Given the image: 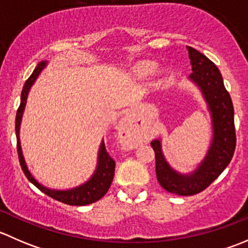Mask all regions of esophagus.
<instances>
[{
  "label": "esophagus",
  "mask_w": 248,
  "mask_h": 248,
  "mask_svg": "<svg viewBox=\"0 0 248 248\" xmlns=\"http://www.w3.org/2000/svg\"><path fill=\"white\" fill-rule=\"evenodd\" d=\"M119 137L124 144H132L134 140L133 129H132L131 120L128 117H124L119 124Z\"/></svg>",
  "instance_id": "obj_1"
}]
</instances>
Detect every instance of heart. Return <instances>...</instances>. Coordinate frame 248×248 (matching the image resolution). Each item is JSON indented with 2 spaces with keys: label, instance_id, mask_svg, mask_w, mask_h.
<instances>
[{
  "label": "heart",
  "instance_id": "1",
  "mask_svg": "<svg viewBox=\"0 0 248 248\" xmlns=\"http://www.w3.org/2000/svg\"><path fill=\"white\" fill-rule=\"evenodd\" d=\"M150 69H151V64L150 63H140L138 66L134 68V72H136L137 74H139V76H144V74L149 73Z\"/></svg>",
  "mask_w": 248,
  "mask_h": 248
}]
</instances>
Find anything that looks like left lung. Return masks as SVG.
<instances>
[{
	"label": "left lung",
	"instance_id": "obj_1",
	"mask_svg": "<svg viewBox=\"0 0 248 248\" xmlns=\"http://www.w3.org/2000/svg\"><path fill=\"white\" fill-rule=\"evenodd\" d=\"M187 49L193 71L189 79L196 82L206 101L211 112L214 137L204 161L193 172L186 175L175 171L169 166L162 152L161 140L151 141L157 180L166 191L177 196H193L209 187L231 163L236 146L234 108L218 68L198 50L192 46Z\"/></svg>",
	"mask_w": 248,
	"mask_h": 248
}]
</instances>
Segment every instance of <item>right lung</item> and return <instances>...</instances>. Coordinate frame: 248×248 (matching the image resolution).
I'll list each match as a JSON object with an SVG mask.
<instances>
[{
  "label": "right lung",
  "instance_id": "add662e5",
  "mask_svg": "<svg viewBox=\"0 0 248 248\" xmlns=\"http://www.w3.org/2000/svg\"><path fill=\"white\" fill-rule=\"evenodd\" d=\"M46 61H42L37 64L36 69L33 71V73L31 74V77L26 80L24 85V89L21 92V102H20L19 109L16 111V147H17V156H19V162L20 166H21L22 171L26 175V177L29 179V181H31L34 186L38 189H41L43 193H46V196L51 197V198L56 199V201L64 202V204L68 205H74V206H81V205H89L92 202L99 201L102 197H104V194L108 192L110 185H111L112 179H114V171H115V161L110 157L106 149V144L104 141H102L101 147H99L98 152V163H97V168L94 170V174L92 175L91 179L89 181L85 182L81 186L76 187L73 189H67V191H57V189H50L44 187L43 185L39 184L38 181H36L33 176L31 175V172L27 169L26 163H25V159L22 157L21 152V146H20V138H19V129H20V122H21L22 112H24L25 106H26V99L27 94H29L30 89H31L32 84L34 82V80L37 79V77L39 76V73L42 72V69L46 67Z\"/></svg>",
  "mask_w": 248,
  "mask_h": 248
}]
</instances>
